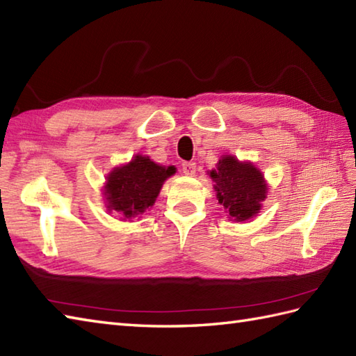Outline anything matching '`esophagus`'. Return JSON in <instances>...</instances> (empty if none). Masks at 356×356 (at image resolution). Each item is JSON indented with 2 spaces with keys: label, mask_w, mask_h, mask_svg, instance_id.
<instances>
[{
  "label": "esophagus",
  "mask_w": 356,
  "mask_h": 356,
  "mask_svg": "<svg viewBox=\"0 0 356 356\" xmlns=\"http://www.w3.org/2000/svg\"><path fill=\"white\" fill-rule=\"evenodd\" d=\"M182 171L186 174V176H194V174H195V163L194 162H185L182 165Z\"/></svg>",
  "instance_id": "34e87169"
}]
</instances>
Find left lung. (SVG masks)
Here are the masks:
<instances>
[{
  "label": "left lung",
  "instance_id": "8db88e82",
  "mask_svg": "<svg viewBox=\"0 0 356 356\" xmlns=\"http://www.w3.org/2000/svg\"><path fill=\"white\" fill-rule=\"evenodd\" d=\"M220 205L236 222H245L260 213L268 186L260 170L251 162H240L234 156H223L216 170L209 171Z\"/></svg>",
  "mask_w": 356,
  "mask_h": 356
}]
</instances>
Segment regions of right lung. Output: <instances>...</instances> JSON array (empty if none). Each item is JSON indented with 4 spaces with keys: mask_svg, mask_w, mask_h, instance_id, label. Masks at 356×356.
<instances>
[{
    "mask_svg": "<svg viewBox=\"0 0 356 356\" xmlns=\"http://www.w3.org/2000/svg\"><path fill=\"white\" fill-rule=\"evenodd\" d=\"M174 172V166L157 165L148 156L138 154L108 174L104 186L107 209L116 211L122 220H131L154 205L163 182Z\"/></svg>",
    "mask_w": 356,
    "mask_h": 356,
    "instance_id": "obj_1",
    "label": "right lung"
}]
</instances>
